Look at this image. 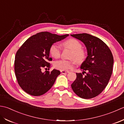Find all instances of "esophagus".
<instances>
[{"mask_svg":"<svg viewBox=\"0 0 124 124\" xmlns=\"http://www.w3.org/2000/svg\"><path fill=\"white\" fill-rule=\"evenodd\" d=\"M60 72H61L62 74H67V73H69V71H68V70H62Z\"/></svg>","mask_w":124,"mask_h":124,"instance_id":"esophagus-1","label":"esophagus"}]
</instances>
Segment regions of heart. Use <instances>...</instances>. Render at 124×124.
I'll return each instance as SVG.
<instances>
[{"mask_svg":"<svg viewBox=\"0 0 124 124\" xmlns=\"http://www.w3.org/2000/svg\"><path fill=\"white\" fill-rule=\"evenodd\" d=\"M62 45L65 49H70L72 51L70 58L74 59L70 60H60L54 62V66L55 69L60 70H66L74 67L75 62L78 63L82 62L85 58V52L82 49L81 43L77 39H70L63 42ZM50 54L54 58H58L61 55V48L57 44H53L50 47Z\"/></svg>","mask_w":124,"mask_h":124,"instance_id":"obj_1","label":"heart"}]
</instances>
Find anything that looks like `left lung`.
<instances>
[{"mask_svg": "<svg viewBox=\"0 0 124 124\" xmlns=\"http://www.w3.org/2000/svg\"><path fill=\"white\" fill-rule=\"evenodd\" d=\"M71 36L82 41L88 52L87 58L80 67L83 72L77 73L72 88L81 98H94L103 92L109 81L113 70L112 54L108 45L97 37L86 33Z\"/></svg>", "mask_w": 124, "mask_h": 124, "instance_id": "left-lung-1", "label": "left lung"}]
</instances>
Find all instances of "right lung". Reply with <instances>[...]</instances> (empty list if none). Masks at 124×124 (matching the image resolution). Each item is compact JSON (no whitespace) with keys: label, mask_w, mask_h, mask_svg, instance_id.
Here are the masks:
<instances>
[{"label":"right lung","mask_w":124,"mask_h":124,"mask_svg":"<svg viewBox=\"0 0 124 124\" xmlns=\"http://www.w3.org/2000/svg\"><path fill=\"white\" fill-rule=\"evenodd\" d=\"M68 36L41 32L27 39L17 50L14 61L15 74L20 87L27 94L37 96L51 89L60 72L55 69L42 72V70L51 66L49 62L52 60L49 57L50 46Z\"/></svg>","instance_id":"1"}]
</instances>
